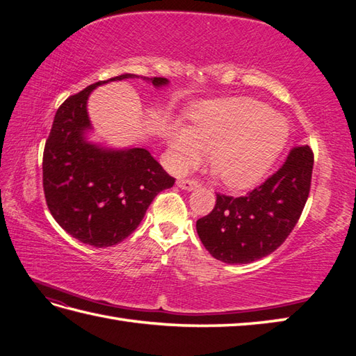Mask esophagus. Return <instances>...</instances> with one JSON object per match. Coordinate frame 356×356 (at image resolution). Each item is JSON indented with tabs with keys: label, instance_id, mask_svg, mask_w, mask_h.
Segmentation results:
<instances>
[{
	"label": "esophagus",
	"instance_id": "34e87169",
	"mask_svg": "<svg viewBox=\"0 0 356 356\" xmlns=\"http://www.w3.org/2000/svg\"><path fill=\"white\" fill-rule=\"evenodd\" d=\"M177 186L182 188V190H185V191H193V190H195V188H199L200 184L194 179H186V180H179Z\"/></svg>",
	"mask_w": 356,
	"mask_h": 356
}]
</instances>
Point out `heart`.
Listing matches in <instances>:
<instances>
[{
	"instance_id": "1",
	"label": "heart",
	"mask_w": 356,
	"mask_h": 356,
	"mask_svg": "<svg viewBox=\"0 0 356 356\" xmlns=\"http://www.w3.org/2000/svg\"><path fill=\"white\" fill-rule=\"evenodd\" d=\"M289 125L268 104L234 97L203 105L193 124L171 134L170 145L180 170L211 156V172L234 190L248 188L269 171L282 153Z\"/></svg>"
}]
</instances>
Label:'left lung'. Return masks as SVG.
Listing matches in <instances>:
<instances>
[{"label":"left lung","instance_id":"obj_1","mask_svg":"<svg viewBox=\"0 0 356 356\" xmlns=\"http://www.w3.org/2000/svg\"><path fill=\"white\" fill-rule=\"evenodd\" d=\"M312 168L311 147H295L280 170L251 193L217 194L214 209L195 223L203 246L228 264H246L274 252L303 213Z\"/></svg>","mask_w":356,"mask_h":356}]
</instances>
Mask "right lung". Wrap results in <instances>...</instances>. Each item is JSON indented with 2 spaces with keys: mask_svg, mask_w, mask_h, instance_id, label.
<instances>
[{
  "mask_svg": "<svg viewBox=\"0 0 356 356\" xmlns=\"http://www.w3.org/2000/svg\"><path fill=\"white\" fill-rule=\"evenodd\" d=\"M139 78L125 73L88 86L58 108L42 156V186L53 218L95 248L118 245L138 228L156 195L176 179L145 148H105L87 139V101L97 86ZM154 87L166 78H143Z\"/></svg>",
  "mask_w": 356,
  "mask_h": 356,
  "instance_id": "1",
  "label": "right lung"
}]
</instances>
